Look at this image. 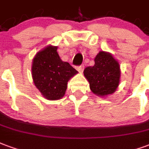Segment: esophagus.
<instances>
[{
  "mask_svg": "<svg viewBox=\"0 0 149 149\" xmlns=\"http://www.w3.org/2000/svg\"><path fill=\"white\" fill-rule=\"evenodd\" d=\"M76 69H77V70L79 71V73H82L83 70H84V66L83 65H82V66H78V67H76Z\"/></svg>",
  "mask_w": 149,
  "mask_h": 149,
  "instance_id": "obj_1",
  "label": "esophagus"
}]
</instances>
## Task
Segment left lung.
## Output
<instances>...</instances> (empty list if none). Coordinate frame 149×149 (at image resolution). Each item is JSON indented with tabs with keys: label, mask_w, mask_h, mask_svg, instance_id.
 Returning a JSON list of instances; mask_svg holds the SVG:
<instances>
[{
	"label": "left lung",
	"mask_w": 149,
	"mask_h": 149,
	"mask_svg": "<svg viewBox=\"0 0 149 149\" xmlns=\"http://www.w3.org/2000/svg\"><path fill=\"white\" fill-rule=\"evenodd\" d=\"M83 73L91 91L101 97L114 93L120 82V65L109 52H100L94 66L85 68Z\"/></svg>",
	"instance_id": "obj_1"
}]
</instances>
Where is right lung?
<instances>
[{
    "label": "right lung",
    "instance_id": "right-lung-1",
    "mask_svg": "<svg viewBox=\"0 0 149 149\" xmlns=\"http://www.w3.org/2000/svg\"><path fill=\"white\" fill-rule=\"evenodd\" d=\"M77 73L70 63L62 61L57 47L52 45L38 52L31 65L35 86L43 97L52 101L63 97L67 82Z\"/></svg>",
    "mask_w": 149,
    "mask_h": 149
}]
</instances>
